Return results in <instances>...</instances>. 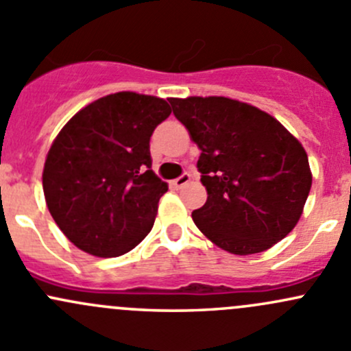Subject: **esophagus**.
Segmentation results:
<instances>
[{
    "instance_id": "esophagus-1",
    "label": "esophagus",
    "mask_w": 351,
    "mask_h": 351,
    "mask_svg": "<svg viewBox=\"0 0 351 351\" xmlns=\"http://www.w3.org/2000/svg\"><path fill=\"white\" fill-rule=\"evenodd\" d=\"M190 180H192V175H190V173H183L182 176H178L176 180H173L171 185L175 186V189H183V186H185Z\"/></svg>"
}]
</instances>
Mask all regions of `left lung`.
Instances as JSON below:
<instances>
[{
  "mask_svg": "<svg viewBox=\"0 0 351 351\" xmlns=\"http://www.w3.org/2000/svg\"><path fill=\"white\" fill-rule=\"evenodd\" d=\"M200 147L197 168L207 189L195 226L222 250L254 254L299 222L313 175L302 144L271 115L224 97L169 100Z\"/></svg>",
  "mask_w": 351,
  "mask_h": 351,
  "instance_id": "obj_1",
  "label": "left lung"
}]
</instances>
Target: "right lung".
<instances>
[{
    "label": "right lung",
    "instance_id": "add662e5",
    "mask_svg": "<svg viewBox=\"0 0 351 351\" xmlns=\"http://www.w3.org/2000/svg\"><path fill=\"white\" fill-rule=\"evenodd\" d=\"M169 113L162 98L120 91L62 127L42 185L49 212L74 246L93 256H120L149 234L168 190L151 169L149 141Z\"/></svg>",
    "mask_w": 351,
    "mask_h": 351
}]
</instances>
